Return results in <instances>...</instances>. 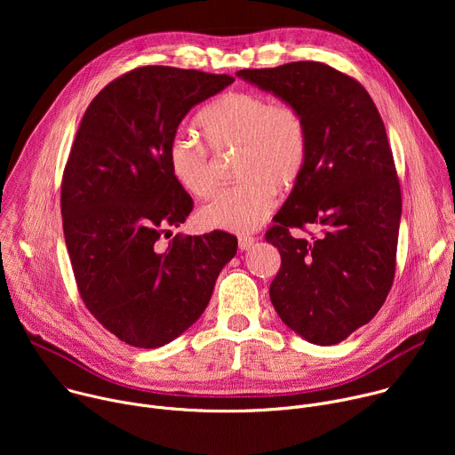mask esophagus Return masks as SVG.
<instances>
[{
    "mask_svg": "<svg viewBox=\"0 0 455 455\" xmlns=\"http://www.w3.org/2000/svg\"><path fill=\"white\" fill-rule=\"evenodd\" d=\"M253 243H255V237H251V235H241V237L237 239L239 250H248Z\"/></svg>",
    "mask_w": 455,
    "mask_h": 455,
    "instance_id": "1",
    "label": "esophagus"
}]
</instances>
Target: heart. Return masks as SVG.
<instances>
[{
    "label": "heart",
    "instance_id": "1",
    "mask_svg": "<svg viewBox=\"0 0 455 455\" xmlns=\"http://www.w3.org/2000/svg\"><path fill=\"white\" fill-rule=\"evenodd\" d=\"M196 125L214 155L235 153L232 171L241 180L200 211L202 225L237 234L259 228L274 209V190L293 188L304 172V113L293 102L263 93L230 92L204 108ZM206 148L192 137L178 135L167 151L171 176L198 200L211 198L218 185L216 162Z\"/></svg>",
    "mask_w": 455,
    "mask_h": 455
}]
</instances>
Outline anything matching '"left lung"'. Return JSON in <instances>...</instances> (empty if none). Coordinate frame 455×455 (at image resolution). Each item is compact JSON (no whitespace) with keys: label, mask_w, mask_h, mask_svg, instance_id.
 <instances>
[{"label":"left lung","mask_w":455,"mask_h":455,"mask_svg":"<svg viewBox=\"0 0 455 455\" xmlns=\"http://www.w3.org/2000/svg\"><path fill=\"white\" fill-rule=\"evenodd\" d=\"M237 76L306 116L304 172L265 235L281 253L270 299L307 342L339 344L378 313L396 272L402 190L383 120L367 90L330 64ZM307 224L319 232L302 238Z\"/></svg>","instance_id":"8db88e82"}]
</instances>
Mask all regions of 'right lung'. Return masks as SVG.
I'll use <instances>...</instances> for the list:
<instances>
[{"label": "right lung", "instance_id": "1", "mask_svg": "<svg viewBox=\"0 0 455 455\" xmlns=\"http://www.w3.org/2000/svg\"><path fill=\"white\" fill-rule=\"evenodd\" d=\"M232 83L225 74L140 67L100 90L81 120L60 183L64 241L83 302L133 347H160L190 328L237 251V239L221 230L156 244L194 205L167 164L178 125Z\"/></svg>", "mask_w": 455, "mask_h": 455}]
</instances>
